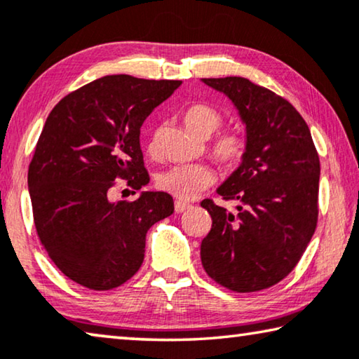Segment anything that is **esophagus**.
I'll list each match as a JSON object with an SVG mask.
<instances>
[{
  "label": "esophagus",
  "instance_id": "obj_1",
  "mask_svg": "<svg viewBox=\"0 0 359 359\" xmlns=\"http://www.w3.org/2000/svg\"><path fill=\"white\" fill-rule=\"evenodd\" d=\"M190 208H191V204L185 203V201H175V204H174V209L177 214L185 212V210H189Z\"/></svg>",
  "mask_w": 359,
  "mask_h": 359
}]
</instances>
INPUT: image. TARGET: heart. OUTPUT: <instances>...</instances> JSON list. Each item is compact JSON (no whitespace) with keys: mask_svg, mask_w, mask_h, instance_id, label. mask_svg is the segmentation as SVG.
Segmentation results:
<instances>
[{"mask_svg":"<svg viewBox=\"0 0 359 359\" xmlns=\"http://www.w3.org/2000/svg\"><path fill=\"white\" fill-rule=\"evenodd\" d=\"M184 123L190 133L198 135V137L206 139L222 126L224 116L212 107L195 104L187 108L184 113ZM248 150L249 139L246 134L235 129L225 130L219 137H215L212 145H210V158L219 168L235 170L246 159ZM149 151L151 155L158 151L156 139L150 140ZM212 182V170L204 164H180V166H172L159 174L158 187L163 191H168L172 196L179 198V200H193L203 190L210 187Z\"/></svg>","mask_w":359,"mask_h":359,"instance_id":"obj_1","label":"heart"}]
</instances>
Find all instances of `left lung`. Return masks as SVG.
Listing matches in <instances>:
<instances>
[{
    "mask_svg": "<svg viewBox=\"0 0 359 359\" xmlns=\"http://www.w3.org/2000/svg\"><path fill=\"white\" fill-rule=\"evenodd\" d=\"M229 95L246 123L249 150L217 193L235 212L203 200L212 229L204 270L235 292L275 286L299 264L318 224L320 156L305 119L281 95L241 76L204 78Z\"/></svg>",
    "mask_w": 359,
    "mask_h": 359,
    "instance_id": "1",
    "label": "left lung"
}]
</instances>
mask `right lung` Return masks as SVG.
Returning a JSON list of instances; mask_svg holds the SVG:
<instances>
[{
	"label": "right lung",
	"instance_id": "obj_1",
	"mask_svg": "<svg viewBox=\"0 0 359 359\" xmlns=\"http://www.w3.org/2000/svg\"><path fill=\"white\" fill-rule=\"evenodd\" d=\"M180 84L110 75L67 94L49 113L28 190L39 241L72 281L93 291L121 286L144 262L147 231L174 212L164 191L116 203L111 193L116 180L133 190L149 184L140 128Z\"/></svg>",
	"mask_w": 359,
	"mask_h": 359
}]
</instances>
